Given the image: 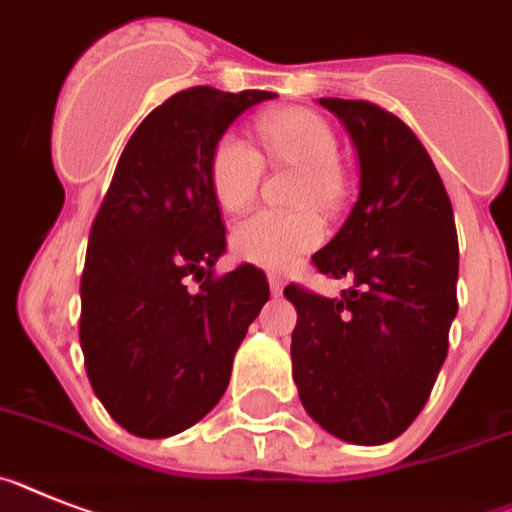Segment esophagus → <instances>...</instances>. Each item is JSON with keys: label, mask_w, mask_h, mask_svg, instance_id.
I'll use <instances>...</instances> for the list:
<instances>
[{"label": "esophagus", "mask_w": 512, "mask_h": 512, "mask_svg": "<svg viewBox=\"0 0 512 512\" xmlns=\"http://www.w3.org/2000/svg\"><path fill=\"white\" fill-rule=\"evenodd\" d=\"M268 283H270V291H273L275 296H281V293H283V286H286V283H283L281 275L270 273V275H268Z\"/></svg>", "instance_id": "esophagus-1"}]
</instances>
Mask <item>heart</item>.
Segmentation results:
<instances>
[{"label": "heart", "instance_id": "1", "mask_svg": "<svg viewBox=\"0 0 512 512\" xmlns=\"http://www.w3.org/2000/svg\"><path fill=\"white\" fill-rule=\"evenodd\" d=\"M257 133L273 162L304 170L301 203L314 201L322 208H332L340 201V144L322 115L304 108L275 110L262 118ZM262 170L265 162L255 146L237 133L221 136L208 159V182L216 203L229 213L244 211L255 201ZM322 239L324 226L314 211H260L234 226L231 250L239 260L257 268L286 270L304 252L319 247Z\"/></svg>", "mask_w": 512, "mask_h": 512}]
</instances>
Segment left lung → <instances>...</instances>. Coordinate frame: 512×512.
<instances>
[{
	"label": "left lung",
	"mask_w": 512,
	"mask_h": 512,
	"mask_svg": "<svg viewBox=\"0 0 512 512\" xmlns=\"http://www.w3.org/2000/svg\"><path fill=\"white\" fill-rule=\"evenodd\" d=\"M353 139L361 190L335 237L314 252L319 273L350 278L340 299L299 286L293 381L314 422L340 441L381 446L420 415L456 317L459 239L433 159L379 105L322 97Z\"/></svg>",
	"instance_id": "1"
}]
</instances>
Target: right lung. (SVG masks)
I'll return each instance as SVG.
<instances>
[{"mask_svg": "<svg viewBox=\"0 0 512 512\" xmlns=\"http://www.w3.org/2000/svg\"><path fill=\"white\" fill-rule=\"evenodd\" d=\"M273 92L190 87L123 149L82 273L84 368L102 407L139 438H170L219 404L270 288L255 265L213 278L226 229L208 182L216 141ZM202 286L190 292L187 278Z\"/></svg>", "mask_w": 512, "mask_h": 512, "instance_id": "right-lung-1", "label": "right lung"}]
</instances>
